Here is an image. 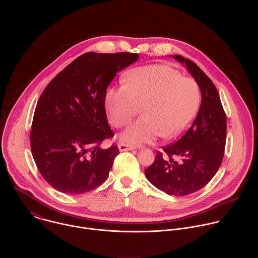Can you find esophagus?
<instances>
[{
    "label": "esophagus",
    "mask_w": 258,
    "mask_h": 258,
    "mask_svg": "<svg viewBox=\"0 0 258 258\" xmlns=\"http://www.w3.org/2000/svg\"><path fill=\"white\" fill-rule=\"evenodd\" d=\"M118 149H119V151H131V150H134V149H136V147L135 146H133V145H131V144H125V143H122V142H120L119 144H118Z\"/></svg>",
    "instance_id": "obj_1"
}]
</instances>
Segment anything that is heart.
Returning <instances> with one entry per match:
<instances>
[{"label":"heart","instance_id":"1","mask_svg":"<svg viewBox=\"0 0 258 258\" xmlns=\"http://www.w3.org/2000/svg\"><path fill=\"white\" fill-rule=\"evenodd\" d=\"M200 102L198 83L164 64L131 70L124 85L110 88L105 97L110 121L118 128L127 125L142 107L144 115L122 135L132 143L152 142L161 135L170 139L185 133L197 115Z\"/></svg>","mask_w":258,"mask_h":258}]
</instances>
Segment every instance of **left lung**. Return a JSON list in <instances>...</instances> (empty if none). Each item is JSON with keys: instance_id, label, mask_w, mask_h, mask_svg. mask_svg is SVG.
Segmentation results:
<instances>
[{"instance_id": "8db88e82", "label": "left lung", "mask_w": 258, "mask_h": 258, "mask_svg": "<svg viewBox=\"0 0 258 258\" xmlns=\"http://www.w3.org/2000/svg\"><path fill=\"white\" fill-rule=\"evenodd\" d=\"M198 83L202 95L199 112L183 136L156 153L152 165L145 170L157 189L173 196H186L205 187L222 164L227 138V116L218 92L200 67L180 55Z\"/></svg>"}]
</instances>
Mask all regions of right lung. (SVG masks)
I'll return each instance as SVG.
<instances>
[{"instance_id": "1", "label": "right lung", "mask_w": 258, "mask_h": 258, "mask_svg": "<svg viewBox=\"0 0 258 258\" xmlns=\"http://www.w3.org/2000/svg\"><path fill=\"white\" fill-rule=\"evenodd\" d=\"M139 54L86 53L67 65L42 93L33 114L30 148L42 176L61 193L78 195L103 183L119 150L102 149L112 138L105 111L107 88Z\"/></svg>"}]
</instances>
